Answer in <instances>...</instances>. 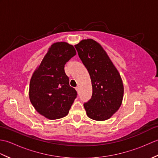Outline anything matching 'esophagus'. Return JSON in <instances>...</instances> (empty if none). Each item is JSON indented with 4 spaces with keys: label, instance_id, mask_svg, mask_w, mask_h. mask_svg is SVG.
I'll return each mask as SVG.
<instances>
[{
    "label": "esophagus",
    "instance_id": "34e87169",
    "mask_svg": "<svg viewBox=\"0 0 158 158\" xmlns=\"http://www.w3.org/2000/svg\"><path fill=\"white\" fill-rule=\"evenodd\" d=\"M75 89L77 90V92H79V87H76V88H75Z\"/></svg>",
    "mask_w": 158,
    "mask_h": 158
}]
</instances>
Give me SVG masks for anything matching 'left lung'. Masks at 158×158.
I'll list each match as a JSON object with an SVG mask.
<instances>
[{
	"label": "left lung",
	"instance_id": "left-lung-1",
	"mask_svg": "<svg viewBox=\"0 0 158 158\" xmlns=\"http://www.w3.org/2000/svg\"><path fill=\"white\" fill-rule=\"evenodd\" d=\"M75 47L92 81V98L83 105L87 115L96 121L108 119L122 105L124 91L122 77L98 42L83 39Z\"/></svg>",
	"mask_w": 158,
	"mask_h": 158
}]
</instances>
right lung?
<instances>
[{"instance_id": "1", "label": "right lung", "mask_w": 158, "mask_h": 158, "mask_svg": "<svg viewBox=\"0 0 158 158\" xmlns=\"http://www.w3.org/2000/svg\"><path fill=\"white\" fill-rule=\"evenodd\" d=\"M76 53L68 43H54L32 74L29 98L36 111L47 119L66 116L76 98L77 93L64 72L65 64Z\"/></svg>"}]
</instances>
